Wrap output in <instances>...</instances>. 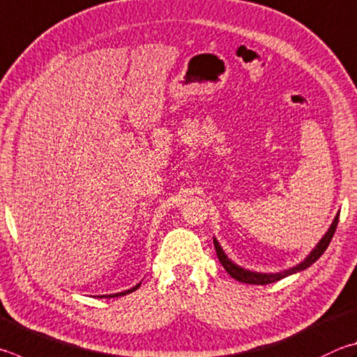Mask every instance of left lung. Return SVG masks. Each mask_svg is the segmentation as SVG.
I'll return each mask as SVG.
<instances>
[{"label":"left lung","instance_id":"8db88e82","mask_svg":"<svg viewBox=\"0 0 357 357\" xmlns=\"http://www.w3.org/2000/svg\"><path fill=\"white\" fill-rule=\"evenodd\" d=\"M340 213V212H339ZM339 213L334 217V222L329 226V229L325 236L321 237V241L315 245V248L309 252L307 257L301 261L300 264H296L295 267H290L284 271H280V273H261V271H251V270H246L241 265H237L231 261V259L225 255V251L222 246H220L218 241L215 237H213V245H215V251H217V256H218V261L222 262V265L225 267V270L228 271V273L234 278V280L245 282V284H256V286H265V284H271V282H276L282 280V278H287L294 273H298V271H303L309 268L310 265H312L317 259H319L323 252L326 251L329 242H331V238L335 232L337 228V223H339Z\"/></svg>","mask_w":357,"mask_h":357}]
</instances>
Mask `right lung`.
<instances>
[{
	"label": "right lung",
	"mask_w": 357,
	"mask_h": 357,
	"mask_svg": "<svg viewBox=\"0 0 357 357\" xmlns=\"http://www.w3.org/2000/svg\"><path fill=\"white\" fill-rule=\"evenodd\" d=\"M140 284L142 282H139V284H135L134 287H131V289H128V290H123V291H119V294H112V295H100L98 298H112V296H123V295H128V294H131V291H134V290H137L139 287H140Z\"/></svg>",
	"instance_id": "obj_1"
}]
</instances>
